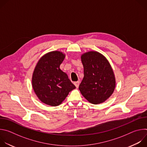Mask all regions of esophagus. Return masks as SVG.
Returning <instances> with one entry per match:
<instances>
[{
  "label": "esophagus",
  "mask_w": 147,
  "mask_h": 147,
  "mask_svg": "<svg viewBox=\"0 0 147 147\" xmlns=\"http://www.w3.org/2000/svg\"><path fill=\"white\" fill-rule=\"evenodd\" d=\"M74 84L75 85V86L76 87V88H78L79 87V85H80V81H76L74 82Z\"/></svg>",
  "instance_id": "1"
}]
</instances>
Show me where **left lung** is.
I'll list each match as a JSON object with an SVG mask.
<instances>
[{
  "mask_svg": "<svg viewBox=\"0 0 147 147\" xmlns=\"http://www.w3.org/2000/svg\"><path fill=\"white\" fill-rule=\"evenodd\" d=\"M81 58L84 78L79 90L92 104L105 102L112 95L116 86L115 74L108 60L95 51L84 53Z\"/></svg>",
  "mask_w": 147,
  "mask_h": 147,
  "instance_id": "8db88e82",
  "label": "left lung"
}]
</instances>
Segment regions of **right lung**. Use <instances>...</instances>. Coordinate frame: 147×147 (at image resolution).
I'll return each instance as SVG.
<instances>
[{
	"instance_id": "right-lung-1",
	"label": "right lung",
	"mask_w": 147,
	"mask_h": 147,
	"mask_svg": "<svg viewBox=\"0 0 147 147\" xmlns=\"http://www.w3.org/2000/svg\"><path fill=\"white\" fill-rule=\"evenodd\" d=\"M65 55L59 51L49 52L42 57L35 66L32 85L39 100L48 105H59L76 88L67 75L60 69Z\"/></svg>"
}]
</instances>
